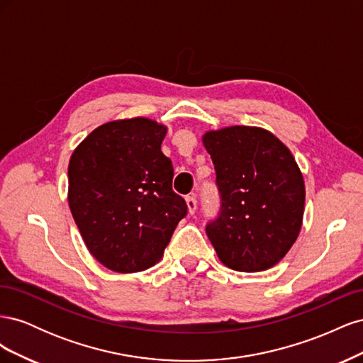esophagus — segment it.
Masks as SVG:
<instances>
[{
  "instance_id": "obj_1",
  "label": "esophagus",
  "mask_w": 363,
  "mask_h": 363,
  "mask_svg": "<svg viewBox=\"0 0 363 363\" xmlns=\"http://www.w3.org/2000/svg\"><path fill=\"white\" fill-rule=\"evenodd\" d=\"M186 206H188V212L191 215H194L196 211V200L194 199V196H186Z\"/></svg>"
}]
</instances>
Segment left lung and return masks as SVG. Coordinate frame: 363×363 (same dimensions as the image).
Instances as JSON below:
<instances>
[{
    "mask_svg": "<svg viewBox=\"0 0 363 363\" xmlns=\"http://www.w3.org/2000/svg\"><path fill=\"white\" fill-rule=\"evenodd\" d=\"M211 155L221 192V215L207 236L225 267L240 272L272 268L300 235L306 188L292 152L262 127L208 130Z\"/></svg>",
    "mask_w": 363,
    "mask_h": 363,
    "instance_id": "left-lung-1",
    "label": "left lung"
}]
</instances>
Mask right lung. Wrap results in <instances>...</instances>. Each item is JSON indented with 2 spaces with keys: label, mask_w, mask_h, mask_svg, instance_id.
<instances>
[{
  "label": "right lung",
  "mask_w": 363,
  "mask_h": 363,
  "mask_svg": "<svg viewBox=\"0 0 363 363\" xmlns=\"http://www.w3.org/2000/svg\"><path fill=\"white\" fill-rule=\"evenodd\" d=\"M167 131L144 116L115 119L72 151L68 204L87 250L107 269L130 274L156 265L188 212L160 150Z\"/></svg>",
  "instance_id": "obj_1"
}]
</instances>
